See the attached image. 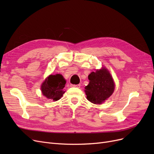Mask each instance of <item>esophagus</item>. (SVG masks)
Instances as JSON below:
<instances>
[{"label":"esophagus","mask_w":154,"mask_h":154,"mask_svg":"<svg viewBox=\"0 0 154 154\" xmlns=\"http://www.w3.org/2000/svg\"><path fill=\"white\" fill-rule=\"evenodd\" d=\"M80 84H78V85H73V84H71V87H77V88H80Z\"/></svg>","instance_id":"1"}]
</instances>
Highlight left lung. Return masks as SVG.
Returning a JSON list of instances; mask_svg holds the SVG:
<instances>
[{"mask_svg": "<svg viewBox=\"0 0 154 154\" xmlns=\"http://www.w3.org/2000/svg\"><path fill=\"white\" fill-rule=\"evenodd\" d=\"M89 83L85 87L87 99L94 104H101L112 95L114 83L110 74L105 68L92 72L88 76Z\"/></svg>", "mask_w": 154, "mask_h": 154, "instance_id": "8db88e82", "label": "left lung"}]
</instances>
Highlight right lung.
Here are the masks:
<instances>
[{
  "mask_svg": "<svg viewBox=\"0 0 154 154\" xmlns=\"http://www.w3.org/2000/svg\"><path fill=\"white\" fill-rule=\"evenodd\" d=\"M66 80L61 74L50 75L41 86L42 94L47 98L57 101L63 96L65 91L63 88L66 85Z\"/></svg>",
  "mask_w": 154,
  "mask_h": 154,
  "instance_id": "obj_1",
  "label": "right lung"
}]
</instances>
